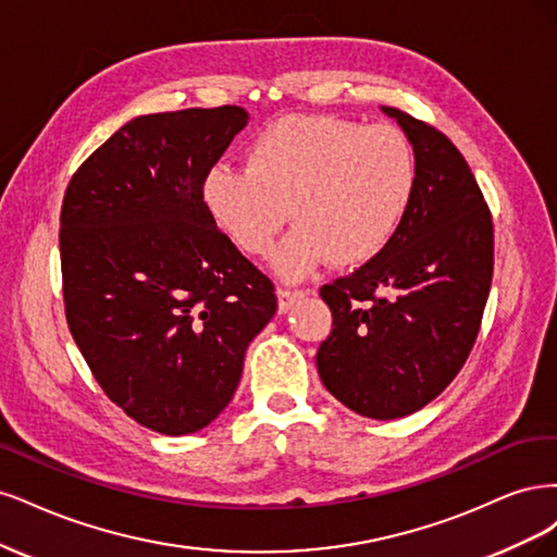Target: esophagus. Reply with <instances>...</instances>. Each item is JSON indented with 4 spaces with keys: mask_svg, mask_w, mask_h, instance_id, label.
Returning a JSON list of instances; mask_svg holds the SVG:
<instances>
[{
    "mask_svg": "<svg viewBox=\"0 0 557 557\" xmlns=\"http://www.w3.org/2000/svg\"><path fill=\"white\" fill-rule=\"evenodd\" d=\"M302 296H305V292H300V289H277V308H280V312L292 310Z\"/></svg>",
    "mask_w": 557,
    "mask_h": 557,
    "instance_id": "obj_1",
    "label": "esophagus"
}]
</instances>
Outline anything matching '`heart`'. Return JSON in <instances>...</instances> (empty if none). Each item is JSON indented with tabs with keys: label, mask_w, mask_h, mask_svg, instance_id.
Wrapping results in <instances>:
<instances>
[{
	"label": "heart",
	"mask_w": 557,
	"mask_h": 557,
	"mask_svg": "<svg viewBox=\"0 0 557 557\" xmlns=\"http://www.w3.org/2000/svg\"><path fill=\"white\" fill-rule=\"evenodd\" d=\"M414 189L417 154L393 124L286 115L252 138L245 169L206 173L203 203L252 257L271 255L292 214L296 228L273 265L300 280L326 259L335 268L374 259L405 222Z\"/></svg>",
	"instance_id": "1"
}]
</instances>
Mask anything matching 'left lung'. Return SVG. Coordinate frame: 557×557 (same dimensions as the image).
<instances>
[{
    "instance_id": "8db88e82",
    "label": "left lung",
    "mask_w": 557,
    "mask_h": 557,
    "mask_svg": "<svg viewBox=\"0 0 557 557\" xmlns=\"http://www.w3.org/2000/svg\"><path fill=\"white\" fill-rule=\"evenodd\" d=\"M382 111L414 148V199L380 255L319 289L333 331L317 370L356 414L391 421L435 400L468 361L493 280V218L451 140Z\"/></svg>"
}]
</instances>
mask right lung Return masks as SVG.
Here are the masks:
<instances>
[{
    "label": "right lung",
    "mask_w": 557,
    "mask_h": 557,
    "mask_svg": "<svg viewBox=\"0 0 557 557\" xmlns=\"http://www.w3.org/2000/svg\"><path fill=\"white\" fill-rule=\"evenodd\" d=\"M247 120L240 106L134 117L62 201L69 331L106 396L161 435L220 417L277 310L273 282L203 203L206 173Z\"/></svg>",
    "instance_id": "add662e5"
}]
</instances>
